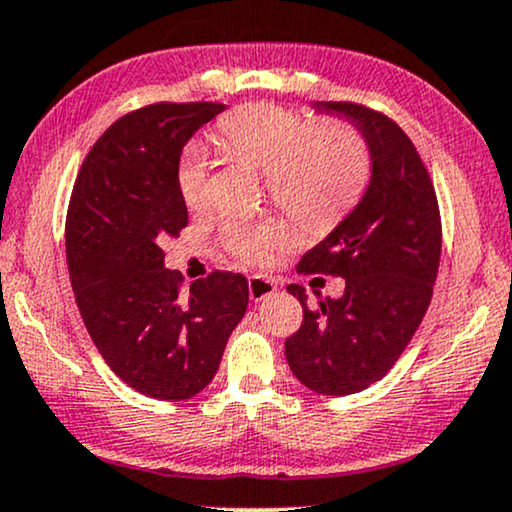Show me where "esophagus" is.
Masks as SVG:
<instances>
[{"label":"esophagus","instance_id":"34e87169","mask_svg":"<svg viewBox=\"0 0 512 512\" xmlns=\"http://www.w3.org/2000/svg\"><path fill=\"white\" fill-rule=\"evenodd\" d=\"M276 292V283L264 276H252L248 281V295L252 302H262V299L271 297Z\"/></svg>","mask_w":512,"mask_h":512}]
</instances>
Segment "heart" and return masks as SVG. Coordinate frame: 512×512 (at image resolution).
I'll return each mask as SVG.
<instances>
[{
    "mask_svg": "<svg viewBox=\"0 0 512 512\" xmlns=\"http://www.w3.org/2000/svg\"><path fill=\"white\" fill-rule=\"evenodd\" d=\"M217 140L231 156L262 170L276 206L309 227H330L342 220L370 180V152L356 128H316L311 119L267 102L224 117ZM208 173V149L192 142L177 166V189L187 208L206 206ZM285 241V229L271 222L224 224L227 248L250 264L267 262Z\"/></svg>",
    "mask_w": 512,
    "mask_h": 512,
    "instance_id": "1",
    "label": "heart"
}]
</instances>
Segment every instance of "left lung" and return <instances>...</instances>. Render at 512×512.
<instances>
[{"label":"left lung","mask_w":512,"mask_h":512,"mask_svg":"<svg viewBox=\"0 0 512 512\" xmlns=\"http://www.w3.org/2000/svg\"><path fill=\"white\" fill-rule=\"evenodd\" d=\"M363 135L370 182L356 208L299 260V271L342 276L344 295L309 304L285 342L295 377L323 395H351L395 365L431 304L440 264V210L431 177L412 140L384 114L353 102H313Z\"/></svg>","instance_id":"1"}]
</instances>
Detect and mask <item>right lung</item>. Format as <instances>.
I'll return each instance as SVG.
<instances>
[{"instance_id":"right-lung-1","label":"right lung","mask_w":512,"mask_h":512,"mask_svg":"<svg viewBox=\"0 0 512 512\" xmlns=\"http://www.w3.org/2000/svg\"><path fill=\"white\" fill-rule=\"evenodd\" d=\"M217 102H159L126 114L95 142L74 182L65 245L74 297L100 356L142 395L203 391L248 309V281L213 271L180 292L161 241L187 227L177 166Z\"/></svg>"}]
</instances>
